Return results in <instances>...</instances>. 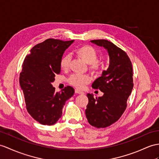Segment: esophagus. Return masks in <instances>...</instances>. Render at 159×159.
I'll use <instances>...</instances> for the list:
<instances>
[{
	"label": "esophagus",
	"mask_w": 159,
	"mask_h": 159,
	"mask_svg": "<svg viewBox=\"0 0 159 159\" xmlns=\"http://www.w3.org/2000/svg\"><path fill=\"white\" fill-rule=\"evenodd\" d=\"M75 92L76 93V94H84V93L83 92L80 91V90H77V89H75Z\"/></svg>",
	"instance_id": "esophagus-1"
}]
</instances>
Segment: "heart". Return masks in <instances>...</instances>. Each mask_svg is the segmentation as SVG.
I'll list each match as a JSON object with an SVG mask.
<instances>
[{"instance_id":"obj_1","label":"heart","mask_w":159,"mask_h":159,"mask_svg":"<svg viewBox=\"0 0 159 159\" xmlns=\"http://www.w3.org/2000/svg\"><path fill=\"white\" fill-rule=\"evenodd\" d=\"M75 54L77 57L89 65V69L92 72H96L99 69L97 61L98 53L90 45H83L75 49ZM70 58L65 55L62 57L60 61V67L63 70H67L69 66ZM91 77L88 75H73L69 79V83L77 89H84L86 85L91 82Z\"/></svg>"}]
</instances>
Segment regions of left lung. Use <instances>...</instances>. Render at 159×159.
I'll use <instances>...</instances> for the list:
<instances>
[{"mask_svg": "<svg viewBox=\"0 0 159 159\" xmlns=\"http://www.w3.org/2000/svg\"><path fill=\"white\" fill-rule=\"evenodd\" d=\"M92 43L105 48L109 56V66L92 84V88L104 93L94 98L88 93L86 116L96 127H107L121 117L127 107V98L134 87L131 62L125 52L107 40H94Z\"/></svg>", "mask_w": 159, "mask_h": 159, "instance_id": "8db88e82", "label": "left lung"}]
</instances>
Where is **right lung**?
<instances>
[{"instance_id": "right-lung-1", "label": "right lung", "mask_w": 159, "mask_h": 159, "mask_svg": "<svg viewBox=\"0 0 159 159\" xmlns=\"http://www.w3.org/2000/svg\"><path fill=\"white\" fill-rule=\"evenodd\" d=\"M74 40L52 38L38 44L30 50L22 65L19 84L24 94L27 111L42 125H52L61 118L65 102L74 94L71 86L55 92L52 83L61 73L63 53Z\"/></svg>"}]
</instances>
